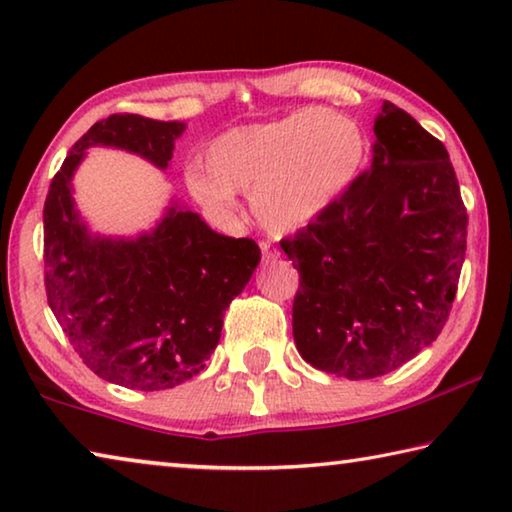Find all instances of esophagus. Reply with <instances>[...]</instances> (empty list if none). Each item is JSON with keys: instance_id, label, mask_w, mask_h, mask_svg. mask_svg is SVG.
I'll return each instance as SVG.
<instances>
[{"instance_id": "34e87169", "label": "esophagus", "mask_w": 512, "mask_h": 512, "mask_svg": "<svg viewBox=\"0 0 512 512\" xmlns=\"http://www.w3.org/2000/svg\"><path fill=\"white\" fill-rule=\"evenodd\" d=\"M259 248H262V257H264V262H275L277 257H280V250H277L271 241H262V244H259Z\"/></svg>"}]
</instances>
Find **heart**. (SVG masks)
I'll return each mask as SVG.
<instances>
[{
    "instance_id": "1",
    "label": "heart",
    "mask_w": 512,
    "mask_h": 512,
    "mask_svg": "<svg viewBox=\"0 0 512 512\" xmlns=\"http://www.w3.org/2000/svg\"><path fill=\"white\" fill-rule=\"evenodd\" d=\"M366 137L341 112L302 108L266 124L237 126L207 144L205 167L187 183L214 212L235 210L237 192H253V212L273 232L307 228L357 180Z\"/></svg>"
}]
</instances>
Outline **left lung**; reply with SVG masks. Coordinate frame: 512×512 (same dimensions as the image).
I'll return each instance as SVG.
<instances>
[{
  "label": "left lung",
  "instance_id": "1",
  "mask_svg": "<svg viewBox=\"0 0 512 512\" xmlns=\"http://www.w3.org/2000/svg\"><path fill=\"white\" fill-rule=\"evenodd\" d=\"M372 167L280 246L300 273L293 339L345 379L388 375L438 339L465 262L467 212L443 142L386 101Z\"/></svg>",
  "mask_w": 512,
  "mask_h": 512
}]
</instances>
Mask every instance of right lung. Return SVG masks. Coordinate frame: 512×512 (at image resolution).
Listing matches in <instances>:
<instances>
[{"label": "right lung", "mask_w": 512, "mask_h": 512, "mask_svg": "<svg viewBox=\"0 0 512 512\" xmlns=\"http://www.w3.org/2000/svg\"><path fill=\"white\" fill-rule=\"evenodd\" d=\"M180 121L110 115L63 162L45 201L47 302L94 375L133 391L196 377L221 339L223 314L262 259L253 239L214 232L173 205L137 239L92 237L74 210L72 176L85 149L115 146L167 169Z\"/></svg>", "instance_id": "1"}]
</instances>
